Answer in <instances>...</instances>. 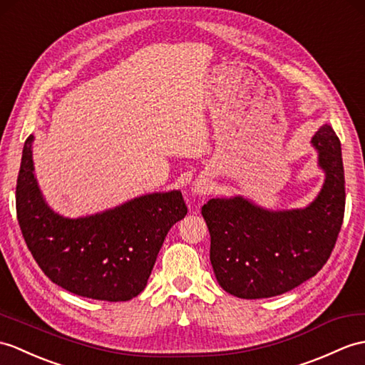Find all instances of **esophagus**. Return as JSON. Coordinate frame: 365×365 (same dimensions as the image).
Wrapping results in <instances>:
<instances>
[{
    "mask_svg": "<svg viewBox=\"0 0 365 365\" xmlns=\"http://www.w3.org/2000/svg\"><path fill=\"white\" fill-rule=\"evenodd\" d=\"M208 190H210V186L205 179H197L192 183V192L197 194V196H203V194L208 192Z\"/></svg>",
    "mask_w": 365,
    "mask_h": 365,
    "instance_id": "1",
    "label": "esophagus"
}]
</instances>
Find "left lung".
Wrapping results in <instances>:
<instances>
[{
  "instance_id": "left-lung-1",
  "label": "left lung",
  "mask_w": 365,
  "mask_h": 365,
  "mask_svg": "<svg viewBox=\"0 0 365 365\" xmlns=\"http://www.w3.org/2000/svg\"><path fill=\"white\" fill-rule=\"evenodd\" d=\"M311 143L327 179L309 207L267 211L242 197L211 199L202 207L211 266L228 294L240 299L284 294L314 277L331 255L345 211L341 141L325 124Z\"/></svg>"
}]
</instances>
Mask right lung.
Segmentation results:
<instances>
[{
    "label": "right lung",
    "instance_id": "1",
    "mask_svg": "<svg viewBox=\"0 0 365 365\" xmlns=\"http://www.w3.org/2000/svg\"><path fill=\"white\" fill-rule=\"evenodd\" d=\"M31 137L16 179V217L23 238L51 282L76 295L130 300L146 287L166 235L188 213L180 191L141 196L101 215H56L34 177Z\"/></svg>",
    "mask_w": 365,
    "mask_h": 365
}]
</instances>
